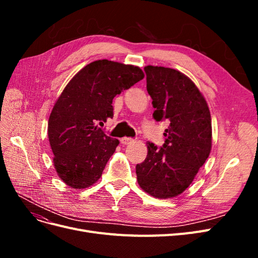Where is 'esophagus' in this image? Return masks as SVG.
I'll return each instance as SVG.
<instances>
[{
  "label": "esophagus",
  "instance_id": "1",
  "mask_svg": "<svg viewBox=\"0 0 258 258\" xmlns=\"http://www.w3.org/2000/svg\"><path fill=\"white\" fill-rule=\"evenodd\" d=\"M135 142V140L134 139H131V138H121L120 139V143L121 144H123V145H128V144H131V143H134Z\"/></svg>",
  "mask_w": 258,
  "mask_h": 258
}]
</instances>
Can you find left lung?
Listing matches in <instances>:
<instances>
[{"instance_id": "left-lung-1", "label": "left lung", "mask_w": 258, "mask_h": 258, "mask_svg": "<svg viewBox=\"0 0 258 258\" xmlns=\"http://www.w3.org/2000/svg\"><path fill=\"white\" fill-rule=\"evenodd\" d=\"M146 88L156 121L168 120L165 143L147 142L145 160L137 165L138 183L155 198L178 196L194 181L212 147L207 101L190 79L174 69L147 66Z\"/></svg>"}]
</instances>
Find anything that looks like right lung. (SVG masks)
I'll list each match as a JSON object with an SVG mask.
<instances>
[{"mask_svg": "<svg viewBox=\"0 0 258 258\" xmlns=\"http://www.w3.org/2000/svg\"><path fill=\"white\" fill-rule=\"evenodd\" d=\"M139 67L97 60L84 67L53 105L48 120V139L53 166L72 188L83 189L102 175L119 141L99 126L113 118V99L143 80Z\"/></svg>", "mask_w": 258, "mask_h": 258, "instance_id": "right-lung-1", "label": "right lung"}]
</instances>
